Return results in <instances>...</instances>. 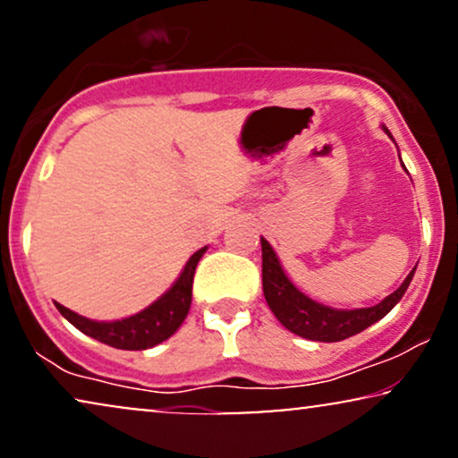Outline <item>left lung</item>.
<instances>
[{"instance_id": "left-lung-1", "label": "left lung", "mask_w": 458, "mask_h": 458, "mask_svg": "<svg viewBox=\"0 0 458 458\" xmlns=\"http://www.w3.org/2000/svg\"><path fill=\"white\" fill-rule=\"evenodd\" d=\"M385 131H391L385 127ZM393 138V135H391ZM263 250V295L272 310L276 318L280 320L286 329L295 333V335L306 337L314 342H342L346 337H352L367 327L377 323L380 318L391 312L397 306L399 299L408 291L411 278H414L416 267L408 274L403 284L391 295L382 299L380 303L371 308H357V310H335L323 303L314 301L308 295H303L295 284L284 274L278 261V255L269 242L261 238Z\"/></svg>"}]
</instances>
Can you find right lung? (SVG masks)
Here are the masks:
<instances>
[{
    "label": "right lung",
    "instance_id": "obj_1",
    "mask_svg": "<svg viewBox=\"0 0 458 458\" xmlns=\"http://www.w3.org/2000/svg\"><path fill=\"white\" fill-rule=\"evenodd\" d=\"M206 250L208 246L199 248L186 261L182 274L174 282L172 289L163 293L155 303H150L142 312L129 316V318L104 323V320L84 318V316L72 312V310L61 306V303H55V306L61 316H65L78 331H82L84 335L93 337V340L101 344H108V346L121 350L152 348L157 344L165 342L167 337H172L178 331V327L184 323L191 308V297H193L195 267Z\"/></svg>",
    "mask_w": 458,
    "mask_h": 458
}]
</instances>
